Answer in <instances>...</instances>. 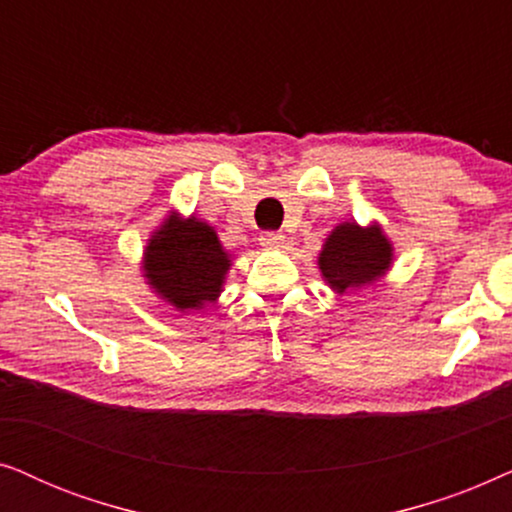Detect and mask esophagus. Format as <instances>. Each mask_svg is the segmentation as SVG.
I'll return each instance as SVG.
<instances>
[{"instance_id":"1","label":"esophagus","mask_w":512,"mask_h":512,"mask_svg":"<svg viewBox=\"0 0 512 512\" xmlns=\"http://www.w3.org/2000/svg\"><path fill=\"white\" fill-rule=\"evenodd\" d=\"M261 244L265 249H279L284 244V235L282 233H275V230H268V233H261Z\"/></svg>"}]
</instances>
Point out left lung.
<instances>
[{
  "instance_id": "obj_1",
  "label": "left lung",
  "mask_w": 512,
  "mask_h": 512,
  "mask_svg": "<svg viewBox=\"0 0 512 512\" xmlns=\"http://www.w3.org/2000/svg\"><path fill=\"white\" fill-rule=\"evenodd\" d=\"M391 244L377 226L340 223L319 254V270L333 291L361 289L389 270Z\"/></svg>"
}]
</instances>
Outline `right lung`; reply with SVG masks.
I'll use <instances>...</instances> for the list:
<instances>
[{"label":"right lung","mask_w":512,"mask_h":512,"mask_svg":"<svg viewBox=\"0 0 512 512\" xmlns=\"http://www.w3.org/2000/svg\"><path fill=\"white\" fill-rule=\"evenodd\" d=\"M230 256L205 221L172 214L144 251L149 284L177 310H200L219 298Z\"/></svg>","instance_id":"right-lung-1"}]
</instances>
